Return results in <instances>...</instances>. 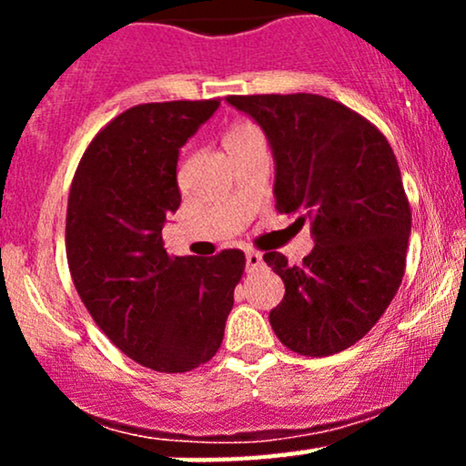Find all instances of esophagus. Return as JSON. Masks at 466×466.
I'll return each instance as SVG.
<instances>
[{
  "label": "esophagus",
  "mask_w": 466,
  "mask_h": 466,
  "mask_svg": "<svg viewBox=\"0 0 466 466\" xmlns=\"http://www.w3.org/2000/svg\"><path fill=\"white\" fill-rule=\"evenodd\" d=\"M245 260H248V269L254 271V269H258L260 265H263V254H260V251L249 249L248 254H245Z\"/></svg>",
  "instance_id": "esophagus-1"
}]
</instances>
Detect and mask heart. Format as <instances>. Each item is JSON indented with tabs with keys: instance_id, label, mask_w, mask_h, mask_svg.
<instances>
[{
	"instance_id": "1",
	"label": "heart",
	"mask_w": 466,
	"mask_h": 466,
	"mask_svg": "<svg viewBox=\"0 0 466 466\" xmlns=\"http://www.w3.org/2000/svg\"><path fill=\"white\" fill-rule=\"evenodd\" d=\"M251 133H258L254 125H249V122H240V125H234L232 129L226 133V142H232V140H240V137H248Z\"/></svg>"
}]
</instances>
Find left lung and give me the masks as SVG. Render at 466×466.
Segmentation results:
<instances>
[{"label": "left lung", "mask_w": 466, "mask_h": 466, "mask_svg": "<svg viewBox=\"0 0 466 466\" xmlns=\"http://www.w3.org/2000/svg\"><path fill=\"white\" fill-rule=\"evenodd\" d=\"M226 100L269 137L276 210L311 221L315 238L302 265L263 256L285 282L271 329L298 355L346 350L379 322L405 274L411 210L392 147L370 120L318 94Z\"/></svg>", "instance_id": "1"}]
</instances>
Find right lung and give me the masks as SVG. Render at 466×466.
<instances>
[{
	"label": "right lung",
	"instance_id": "right-lung-1",
	"mask_svg": "<svg viewBox=\"0 0 466 466\" xmlns=\"http://www.w3.org/2000/svg\"><path fill=\"white\" fill-rule=\"evenodd\" d=\"M221 105H136L96 133L67 197L66 251L85 309L111 341L157 372H188L221 349L240 249L170 256L162 228L181 203L179 148Z\"/></svg>",
	"mask_w": 466,
	"mask_h": 466
}]
</instances>
